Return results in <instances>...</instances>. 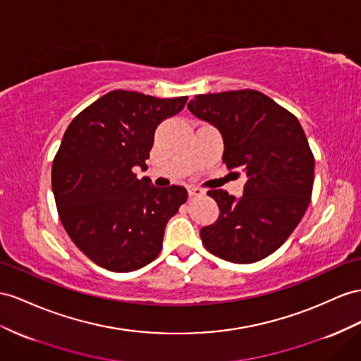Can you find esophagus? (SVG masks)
Segmentation results:
<instances>
[{"mask_svg":"<svg viewBox=\"0 0 361 361\" xmlns=\"http://www.w3.org/2000/svg\"><path fill=\"white\" fill-rule=\"evenodd\" d=\"M204 193H206V190L201 189V188H195V186L189 188V195L190 197H200V195H204Z\"/></svg>","mask_w":361,"mask_h":361,"instance_id":"34e87169","label":"esophagus"}]
</instances>
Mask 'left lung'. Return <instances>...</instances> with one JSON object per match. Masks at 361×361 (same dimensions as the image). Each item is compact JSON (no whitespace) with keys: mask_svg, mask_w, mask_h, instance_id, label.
I'll return each mask as SVG.
<instances>
[{"mask_svg":"<svg viewBox=\"0 0 361 361\" xmlns=\"http://www.w3.org/2000/svg\"><path fill=\"white\" fill-rule=\"evenodd\" d=\"M188 108L223 134L227 169L247 175L241 200L223 189L207 192L219 218L201 228L202 245L228 262L261 261L288 239L311 201L314 155L303 128L256 90L198 94Z\"/></svg>","mask_w":361,"mask_h":361,"instance_id":"1","label":"left lung"}]
</instances>
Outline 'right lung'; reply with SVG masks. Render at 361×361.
Returning <instances> with one entry per match:
<instances>
[{
	"mask_svg": "<svg viewBox=\"0 0 361 361\" xmlns=\"http://www.w3.org/2000/svg\"><path fill=\"white\" fill-rule=\"evenodd\" d=\"M186 102L114 90L80 111L63 134L51 166L58 215L79 250L106 270L152 262L166 224L188 200L186 188H155L134 172L147 168L157 126Z\"/></svg>",
	"mask_w": 361,
	"mask_h": 361,
	"instance_id": "1",
	"label": "right lung"
}]
</instances>
